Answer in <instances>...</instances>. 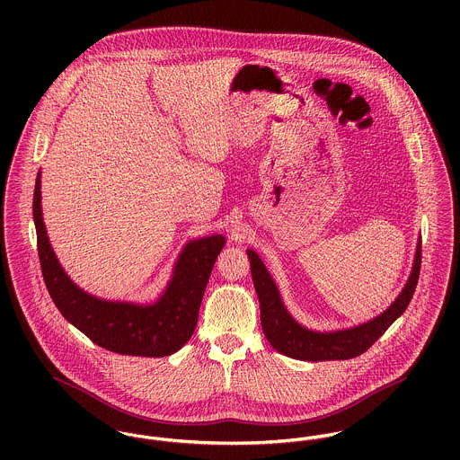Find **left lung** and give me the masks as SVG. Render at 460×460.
I'll return each mask as SVG.
<instances>
[{"mask_svg": "<svg viewBox=\"0 0 460 460\" xmlns=\"http://www.w3.org/2000/svg\"><path fill=\"white\" fill-rule=\"evenodd\" d=\"M248 257L252 265L253 285L261 301V323H262L263 334L269 340V343L278 352L294 359H303V361L350 359L368 350L409 306L420 278L421 239L418 241L416 257H414V265H412L409 281L394 305L374 321H368L356 328L341 329L334 332H317V331H310L299 326L285 310L279 299V292L272 278L269 276L262 261L259 259V255L248 250Z\"/></svg>", "mask_w": 460, "mask_h": 460, "instance_id": "obj_1", "label": "left lung"}]
</instances>
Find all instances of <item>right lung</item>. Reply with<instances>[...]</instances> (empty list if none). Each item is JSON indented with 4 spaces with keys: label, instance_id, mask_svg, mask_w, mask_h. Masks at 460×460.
Returning a JSON list of instances; mask_svg holds the SVG:
<instances>
[{
    "label": "right lung",
    "instance_id": "obj_1",
    "mask_svg": "<svg viewBox=\"0 0 460 460\" xmlns=\"http://www.w3.org/2000/svg\"><path fill=\"white\" fill-rule=\"evenodd\" d=\"M37 250L48 292L66 321L93 343L117 354L163 358L177 352L195 332L210 270L225 246L212 235L186 246L163 297L150 306L110 303L88 296L70 281L49 244L40 207V175L33 193Z\"/></svg>",
    "mask_w": 460,
    "mask_h": 460
}]
</instances>
